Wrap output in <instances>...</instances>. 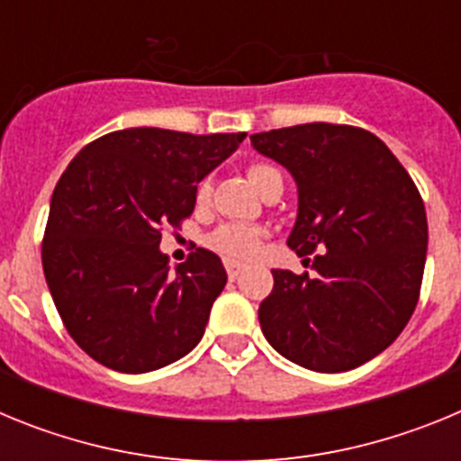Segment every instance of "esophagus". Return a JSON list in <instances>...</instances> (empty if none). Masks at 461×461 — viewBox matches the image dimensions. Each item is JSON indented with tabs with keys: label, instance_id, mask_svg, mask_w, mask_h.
Here are the masks:
<instances>
[{
	"label": "esophagus",
	"instance_id": "obj_1",
	"mask_svg": "<svg viewBox=\"0 0 461 461\" xmlns=\"http://www.w3.org/2000/svg\"><path fill=\"white\" fill-rule=\"evenodd\" d=\"M244 270H247V266H242V263H238V260H226L228 279H238Z\"/></svg>",
	"mask_w": 461,
	"mask_h": 461
}]
</instances>
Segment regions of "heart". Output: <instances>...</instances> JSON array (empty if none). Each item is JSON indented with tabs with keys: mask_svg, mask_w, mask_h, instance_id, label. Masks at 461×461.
<instances>
[{
	"mask_svg": "<svg viewBox=\"0 0 461 461\" xmlns=\"http://www.w3.org/2000/svg\"><path fill=\"white\" fill-rule=\"evenodd\" d=\"M275 173V168L266 164H251L247 170V177H249L251 185L258 189V185L266 180L267 175ZM210 195V182L203 180L195 191V198L198 201H205ZM260 240H263V230L256 226H244V223H221V226L214 230V233L207 238V244L212 249H217L219 254L228 256V258H249L258 251Z\"/></svg>",
	"mask_w": 461,
	"mask_h": 461,
	"instance_id": "heart-1",
	"label": "heart"
}]
</instances>
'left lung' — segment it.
Masks as SVG:
<instances>
[{
    "label": "left lung",
    "mask_w": 461,
    "mask_h": 461,
    "mask_svg": "<svg viewBox=\"0 0 461 461\" xmlns=\"http://www.w3.org/2000/svg\"><path fill=\"white\" fill-rule=\"evenodd\" d=\"M251 145L297 185L288 247L297 256L319 251L313 275L272 270L260 330L304 369L360 367L397 339L418 304L425 203L388 145L357 126L297 124L254 133Z\"/></svg>",
    "instance_id": "8db88e82"
}]
</instances>
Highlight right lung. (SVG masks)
Segmentation results:
<instances>
[{
    "mask_svg": "<svg viewBox=\"0 0 461 461\" xmlns=\"http://www.w3.org/2000/svg\"><path fill=\"white\" fill-rule=\"evenodd\" d=\"M244 136L138 126L89 142L64 170L41 258L57 312L89 357L145 374L203 339L226 270L207 249L170 267L161 228L191 217L198 182Z\"/></svg>",
    "mask_w": 461,
    "mask_h": 461,
    "instance_id": "right-lung-1",
    "label": "right lung"
}]
</instances>
